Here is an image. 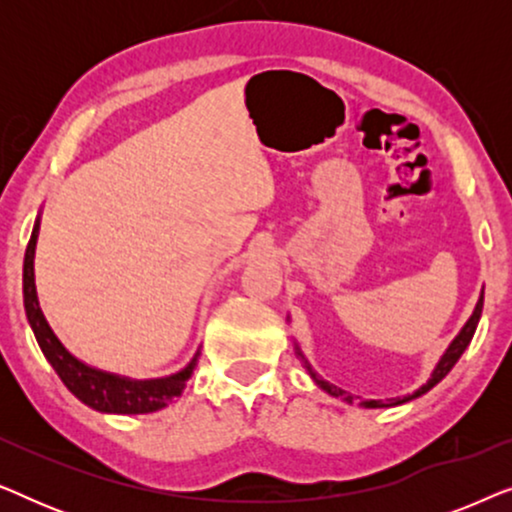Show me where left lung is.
Returning <instances> with one entry per match:
<instances>
[{
    "mask_svg": "<svg viewBox=\"0 0 512 512\" xmlns=\"http://www.w3.org/2000/svg\"><path fill=\"white\" fill-rule=\"evenodd\" d=\"M482 300H485V293H480V300H478V305H475V310H473V314H471V319L466 321L464 328H461L457 338L452 340V345L445 349V354H443V356H440L438 366L433 368V373H431V377H429V382L422 384V387H419V389L415 391V394H410V396H403V398H389V401H363L361 405H366V408H389V405H401V403H405V401H412V398L422 396V394H426V391H429V389L436 387V384H438L440 380H443V377H445L447 373H450V370L454 368V363H457V361L461 359V354H464V349H466L468 345H471L473 333H475V328H478V321H480V314H482ZM296 356H298L300 361H303V366L307 368V373L312 375V380L317 382L319 387L326 391V394H331V396H335V398H342V401H347V403H352V401H354V396H352V394H347V391H342V389H338V387H333V384H328L326 380H319L317 373H314L310 363H307V359L303 356V352H300V349H298V345H296Z\"/></svg>",
    "mask_w": 512,
    "mask_h": 512,
    "instance_id": "left-lung-1",
    "label": "left lung"
}]
</instances>
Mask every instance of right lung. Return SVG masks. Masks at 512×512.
Masks as SVG:
<instances>
[{"label": "right lung", "instance_id": "1", "mask_svg": "<svg viewBox=\"0 0 512 512\" xmlns=\"http://www.w3.org/2000/svg\"><path fill=\"white\" fill-rule=\"evenodd\" d=\"M39 237V219L34 221L32 237L27 242L25 261H23V303L25 314L30 321L34 338H37L46 361L51 363L62 384L86 403L88 408L97 412H111V415H146L156 412L181 396L186 382L191 380L195 366H198L200 352L193 356L186 368L170 377H158V380H130V377L104 373L93 366L76 359L51 331L48 321L39 307L37 286H34V249H37Z\"/></svg>", "mask_w": 512, "mask_h": 512}]
</instances>
